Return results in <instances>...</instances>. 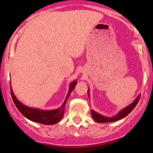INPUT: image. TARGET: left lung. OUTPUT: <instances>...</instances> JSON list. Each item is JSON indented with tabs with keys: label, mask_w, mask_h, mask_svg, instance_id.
<instances>
[{
	"label": "left lung",
	"mask_w": 153,
	"mask_h": 153,
	"mask_svg": "<svg viewBox=\"0 0 153 153\" xmlns=\"http://www.w3.org/2000/svg\"><path fill=\"white\" fill-rule=\"evenodd\" d=\"M89 89H88V95H89ZM140 98H141V95H138V98L135 99V101H134L132 104H131L129 106H126V108H124V109H122V110H121L118 115H115V117H112V118H106V117L103 116V115H100V114L97 113V112H94L93 110H92L91 111V114H92V118L94 119V121H95L98 123H109V122H113V121H118V120L126 117V115H129V114L133 110L134 108H135L137 104H138Z\"/></svg>",
	"instance_id": "left-lung-1"
}]
</instances>
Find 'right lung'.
<instances>
[{
  "mask_svg": "<svg viewBox=\"0 0 153 153\" xmlns=\"http://www.w3.org/2000/svg\"><path fill=\"white\" fill-rule=\"evenodd\" d=\"M77 84V81H75L71 84L70 87H69V92L67 94V96L66 98L65 101L64 102L63 105L58 109H55V110H50V111H44V110H40V109H32L29 108L28 106H26L23 105L20 101L17 100L15 96L14 95L13 92H12V89H11V95H12V100L14 101V104L18 108L19 112L22 114L24 116L28 119L31 120L35 122L40 123L42 124H47V125H52L57 124L59 122L60 120L62 118L63 115L64 113V109H65V105L67 101L69 98V95L73 90L74 88L75 87Z\"/></svg>",
  "mask_w": 153,
  "mask_h": 153,
  "instance_id": "obj_1",
  "label": "right lung"
}]
</instances>
